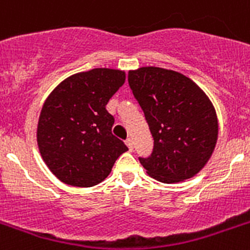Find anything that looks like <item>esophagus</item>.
Wrapping results in <instances>:
<instances>
[{
  "instance_id": "34e87169",
  "label": "esophagus",
  "mask_w": 250,
  "mask_h": 250,
  "mask_svg": "<svg viewBox=\"0 0 250 250\" xmlns=\"http://www.w3.org/2000/svg\"><path fill=\"white\" fill-rule=\"evenodd\" d=\"M125 143H126V146L129 147V149H133V139H131V138H127Z\"/></svg>"
}]
</instances>
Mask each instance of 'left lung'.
I'll use <instances>...</instances> for the list:
<instances>
[{
  "instance_id": "1",
  "label": "left lung",
  "mask_w": 250,
  "mask_h": 250,
  "mask_svg": "<svg viewBox=\"0 0 250 250\" xmlns=\"http://www.w3.org/2000/svg\"><path fill=\"white\" fill-rule=\"evenodd\" d=\"M127 81L145 112L153 151L139 157L147 174L163 183L195 177L218 139V119L207 94L179 72L159 67L129 71Z\"/></svg>"
}]
</instances>
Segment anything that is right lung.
Listing matches in <instances>:
<instances>
[{"mask_svg": "<svg viewBox=\"0 0 250 250\" xmlns=\"http://www.w3.org/2000/svg\"><path fill=\"white\" fill-rule=\"evenodd\" d=\"M125 83V72L94 68L63 80L46 98L37 125V145L50 171L65 185L93 187L104 181L126 152L112 134L105 105Z\"/></svg>", "mask_w": 250, "mask_h": 250, "instance_id": "right-lung-1", "label": "right lung"}]
</instances>
